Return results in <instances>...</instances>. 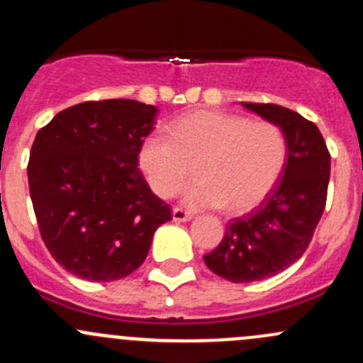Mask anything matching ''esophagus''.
Returning a JSON list of instances; mask_svg holds the SVG:
<instances>
[{
  "mask_svg": "<svg viewBox=\"0 0 363 363\" xmlns=\"http://www.w3.org/2000/svg\"><path fill=\"white\" fill-rule=\"evenodd\" d=\"M172 218H174V221H189V219L193 218V212L186 211V208L182 207H174V211H172Z\"/></svg>",
  "mask_w": 363,
  "mask_h": 363,
  "instance_id": "1",
  "label": "esophagus"
}]
</instances>
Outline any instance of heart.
Returning a JSON list of instances; mask_svg holds the SVG:
<instances>
[{
  "label": "heart",
  "instance_id": "b5f03b06",
  "mask_svg": "<svg viewBox=\"0 0 363 363\" xmlns=\"http://www.w3.org/2000/svg\"><path fill=\"white\" fill-rule=\"evenodd\" d=\"M288 156L283 130L272 121L199 111L168 124V137L149 133L138 149V164L156 195L186 191L191 207H223L246 212L256 207L279 181Z\"/></svg>",
  "mask_w": 363,
  "mask_h": 363
}]
</instances>
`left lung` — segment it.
I'll return each mask as SVG.
<instances>
[{"instance_id":"obj_1","label":"left lung","mask_w":363,"mask_h":363,"mask_svg":"<svg viewBox=\"0 0 363 363\" xmlns=\"http://www.w3.org/2000/svg\"><path fill=\"white\" fill-rule=\"evenodd\" d=\"M283 130L281 181L250 214L230 219L221 242L203 256L216 276L251 283L276 276L306 252L327 205L330 152L313 121L276 104H242Z\"/></svg>"}]
</instances>
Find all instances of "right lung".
I'll use <instances>...</instances> for the list:
<instances>
[{
  "label": "right lung",
  "instance_id": "1",
  "mask_svg": "<svg viewBox=\"0 0 363 363\" xmlns=\"http://www.w3.org/2000/svg\"><path fill=\"white\" fill-rule=\"evenodd\" d=\"M158 108L135 100L84 101L36 133L28 182L40 235L52 258L94 283L144 263L156 228L172 219L138 168Z\"/></svg>",
  "mask_w": 363,
  "mask_h": 363
}]
</instances>
